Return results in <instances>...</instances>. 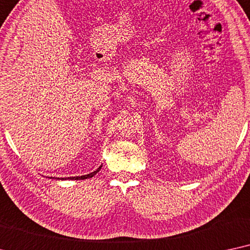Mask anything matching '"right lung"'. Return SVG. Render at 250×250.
I'll return each instance as SVG.
<instances>
[{"instance_id":"add662e5","label":"right lung","mask_w":250,"mask_h":250,"mask_svg":"<svg viewBox=\"0 0 250 250\" xmlns=\"http://www.w3.org/2000/svg\"><path fill=\"white\" fill-rule=\"evenodd\" d=\"M102 169V166L101 167H99L97 170H95L94 172H90V174H88V175H84V176H78V177H67V178H62V179H76V181H79V179H85V178H91V177H94V176L97 174V172L101 170ZM59 179V178H58Z\"/></svg>"}]
</instances>
